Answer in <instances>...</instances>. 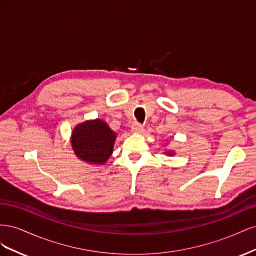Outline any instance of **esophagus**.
<instances>
[{
    "label": "esophagus",
    "instance_id": "1",
    "mask_svg": "<svg viewBox=\"0 0 256 256\" xmlns=\"http://www.w3.org/2000/svg\"><path fill=\"white\" fill-rule=\"evenodd\" d=\"M143 130H144V127L141 125V124H138V122L134 124L132 128H131V131H132V134H142Z\"/></svg>",
    "mask_w": 256,
    "mask_h": 256
}]
</instances>
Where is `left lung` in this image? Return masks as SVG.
Wrapping results in <instances>:
<instances>
[{
	"instance_id": "1",
	"label": "left lung",
	"mask_w": 256,
	"mask_h": 256,
	"mask_svg": "<svg viewBox=\"0 0 256 256\" xmlns=\"http://www.w3.org/2000/svg\"><path fill=\"white\" fill-rule=\"evenodd\" d=\"M164 154H168V156H174V154H175V152H174V150H166V152H164Z\"/></svg>"
}]
</instances>
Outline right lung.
Wrapping results in <instances>:
<instances>
[{
    "instance_id": "right-lung-1",
    "label": "right lung",
    "mask_w": 256,
    "mask_h": 256,
    "mask_svg": "<svg viewBox=\"0 0 256 256\" xmlns=\"http://www.w3.org/2000/svg\"><path fill=\"white\" fill-rule=\"evenodd\" d=\"M118 134L100 118L84 120L72 131L70 144L76 157L90 166H104L113 152Z\"/></svg>"
}]
</instances>
